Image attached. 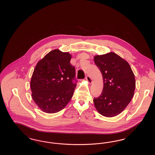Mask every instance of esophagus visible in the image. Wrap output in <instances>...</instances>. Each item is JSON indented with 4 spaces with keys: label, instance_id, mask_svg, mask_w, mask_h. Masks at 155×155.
I'll return each instance as SVG.
<instances>
[{
    "label": "esophagus",
    "instance_id": "esophagus-1",
    "mask_svg": "<svg viewBox=\"0 0 155 155\" xmlns=\"http://www.w3.org/2000/svg\"><path fill=\"white\" fill-rule=\"evenodd\" d=\"M86 80H87V81L88 82L89 84H91L92 82V78L88 76V75H87V77H86Z\"/></svg>",
    "mask_w": 155,
    "mask_h": 155
}]
</instances>
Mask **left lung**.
<instances>
[{"label":"left lung","instance_id":"left-lung-1","mask_svg":"<svg viewBox=\"0 0 155 155\" xmlns=\"http://www.w3.org/2000/svg\"><path fill=\"white\" fill-rule=\"evenodd\" d=\"M94 61L102 74L101 95L94 98L97 112L104 117L117 116L131 101L135 89V79L128 63L114 52L96 55Z\"/></svg>","mask_w":155,"mask_h":155}]
</instances>
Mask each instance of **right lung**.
Wrapping results in <instances>:
<instances>
[{"instance_id":"obj_1","label":"right lung","mask_w":155,"mask_h":155,"mask_svg":"<svg viewBox=\"0 0 155 155\" xmlns=\"http://www.w3.org/2000/svg\"><path fill=\"white\" fill-rule=\"evenodd\" d=\"M69 53L54 49L40 60L34 68L30 82L31 96L44 112L61 110L73 95L75 71Z\"/></svg>"}]
</instances>
